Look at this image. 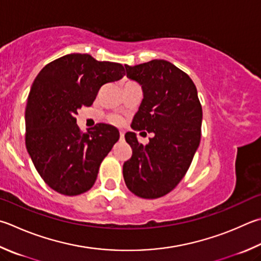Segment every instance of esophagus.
<instances>
[{
    "label": "esophagus",
    "mask_w": 261,
    "mask_h": 261,
    "mask_svg": "<svg viewBox=\"0 0 261 261\" xmlns=\"http://www.w3.org/2000/svg\"><path fill=\"white\" fill-rule=\"evenodd\" d=\"M120 138L121 140H123V138H124V132L123 131H120Z\"/></svg>",
    "instance_id": "1"
}]
</instances>
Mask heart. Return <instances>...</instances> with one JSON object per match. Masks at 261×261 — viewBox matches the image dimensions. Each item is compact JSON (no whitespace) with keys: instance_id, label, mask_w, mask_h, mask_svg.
<instances>
[{"instance_id":"b5f03b06","label":"heart","mask_w":261,"mask_h":261,"mask_svg":"<svg viewBox=\"0 0 261 261\" xmlns=\"http://www.w3.org/2000/svg\"><path fill=\"white\" fill-rule=\"evenodd\" d=\"M112 122H113V123H120V122H121V120H120V118H118V117H116V116H115V117H113V118H112Z\"/></svg>"}]
</instances>
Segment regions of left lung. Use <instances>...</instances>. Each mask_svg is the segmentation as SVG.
Wrapping results in <instances>:
<instances>
[{
	"mask_svg": "<svg viewBox=\"0 0 261 261\" xmlns=\"http://www.w3.org/2000/svg\"><path fill=\"white\" fill-rule=\"evenodd\" d=\"M125 69L144 92L131 127L154 137L143 145L135 132H126L132 156L123 164V177L135 195L158 198L177 186L192 163L201 140L202 106L192 79L167 60L125 65Z\"/></svg>",
	"mask_w": 261,
	"mask_h": 261,
	"instance_id": "left-lung-1",
	"label": "left lung"
}]
</instances>
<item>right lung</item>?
<instances>
[{"mask_svg": "<svg viewBox=\"0 0 261 261\" xmlns=\"http://www.w3.org/2000/svg\"><path fill=\"white\" fill-rule=\"evenodd\" d=\"M125 75L124 66L70 54L37 74L25 112L26 148L44 182L63 195L88 192L99 167L120 138L113 125L98 123L87 134L76 124L77 111L91 106L103 84Z\"/></svg>", "mask_w": 261, "mask_h": 261, "instance_id": "1", "label": "right lung"}]
</instances>
